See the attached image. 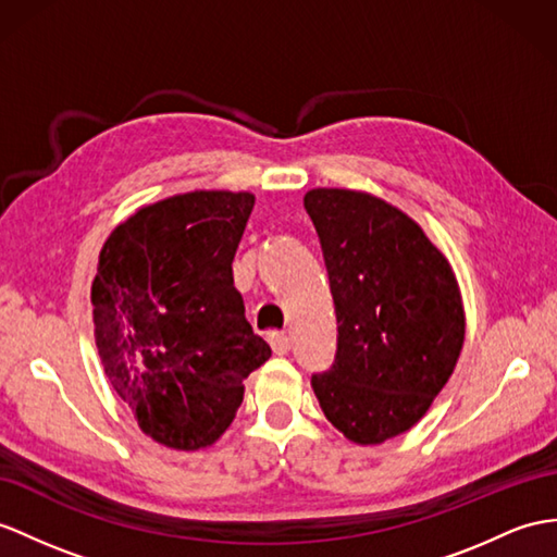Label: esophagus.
Segmentation results:
<instances>
[{
	"label": "esophagus",
	"instance_id": "esophagus-1",
	"mask_svg": "<svg viewBox=\"0 0 557 557\" xmlns=\"http://www.w3.org/2000/svg\"><path fill=\"white\" fill-rule=\"evenodd\" d=\"M269 345L274 349V355H288L290 351V337L286 333H271L269 335Z\"/></svg>",
	"mask_w": 557,
	"mask_h": 557
}]
</instances>
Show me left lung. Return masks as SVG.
I'll list each match as a JSON object with an SVG mask.
<instances>
[{"instance_id":"1","label":"left lung","mask_w":557,"mask_h":557,"mask_svg":"<svg viewBox=\"0 0 557 557\" xmlns=\"http://www.w3.org/2000/svg\"><path fill=\"white\" fill-rule=\"evenodd\" d=\"M337 317L331 371L311 375L323 416L361 446L411 430L449 381L466 341L449 260L409 214L351 188H311Z\"/></svg>"}]
</instances>
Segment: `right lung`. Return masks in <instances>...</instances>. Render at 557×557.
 I'll return each instance as SVG.
<instances>
[{
  "label": "right lung",
  "instance_id": "obj_1",
  "mask_svg": "<svg viewBox=\"0 0 557 557\" xmlns=\"http://www.w3.org/2000/svg\"><path fill=\"white\" fill-rule=\"evenodd\" d=\"M255 196L191 191L144 206L106 238L91 283L94 337L141 432L208 449L236 418L243 381L271 357L232 262Z\"/></svg>",
  "mask_w": 557,
  "mask_h": 557
}]
</instances>
